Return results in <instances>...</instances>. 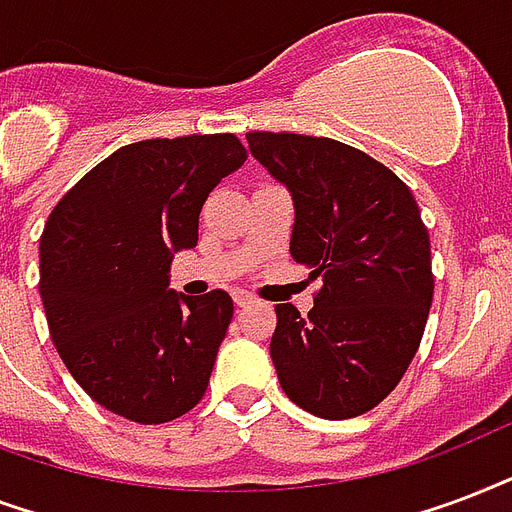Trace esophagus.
Returning a JSON list of instances; mask_svg holds the SVG:
<instances>
[{"mask_svg":"<svg viewBox=\"0 0 512 512\" xmlns=\"http://www.w3.org/2000/svg\"><path fill=\"white\" fill-rule=\"evenodd\" d=\"M232 299H235L237 307H248V304H253V296L245 291H235V296H232Z\"/></svg>","mask_w":512,"mask_h":512,"instance_id":"obj_1","label":"esophagus"}]
</instances>
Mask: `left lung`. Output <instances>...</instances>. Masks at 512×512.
Wrapping results in <instances>:
<instances>
[{
  "instance_id": "8db88e82",
  "label": "left lung",
  "mask_w": 512,
  "mask_h": 512,
  "mask_svg": "<svg viewBox=\"0 0 512 512\" xmlns=\"http://www.w3.org/2000/svg\"><path fill=\"white\" fill-rule=\"evenodd\" d=\"M245 138L291 192L293 261L323 280L307 318L293 304L275 307L269 355L280 387L315 417H360L403 379L433 304L417 200L382 162L331 138Z\"/></svg>"
}]
</instances>
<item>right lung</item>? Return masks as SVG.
<instances>
[{
  "instance_id": "obj_1",
  "label": "right lung",
  "mask_w": 512,
  "mask_h": 512,
  "mask_svg": "<svg viewBox=\"0 0 512 512\" xmlns=\"http://www.w3.org/2000/svg\"><path fill=\"white\" fill-rule=\"evenodd\" d=\"M245 162L232 133L117 149L63 194L39 240V296L55 350L106 411L162 425L200 403L232 320L227 291L170 288L197 245L208 194Z\"/></svg>"
}]
</instances>
